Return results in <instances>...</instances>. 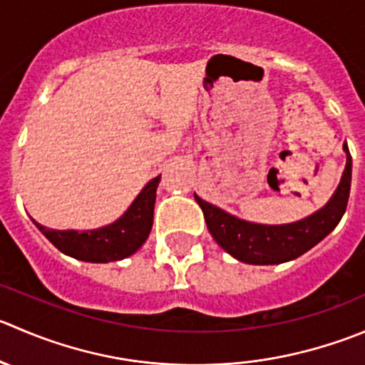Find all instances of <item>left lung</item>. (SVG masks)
I'll return each instance as SVG.
<instances>
[{
  "label": "left lung",
  "instance_id": "8db88e82",
  "mask_svg": "<svg viewBox=\"0 0 365 365\" xmlns=\"http://www.w3.org/2000/svg\"><path fill=\"white\" fill-rule=\"evenodd\" d=\"M344 151L348 162L341 183L330 201L310 217L291 225L267 226L242 221L194 194L203 210L208 232L222 250L246 264L269 265L294 260L321 242L344 215L351 187V155L346 144Z\"/></svg>",
  "mask_w": 365,
  "mask_h": 365
}]
</instances>
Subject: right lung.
Instances as JSON below:
<instances>
[{"label": "right lung", "mask_w": 365, "mask_h": 365, "mask_svg": "<svg viewBox=\"0 0 365 365\" xmlns=\"http://www.w3.org/2000/svg\"><path fill=\"white\" fill-rule=\"evenodd\" d=\"M160 176L151 180L121 219L93 232H56L35 222L42 235L62 253L85 262H115L135 253L153 226V208Z\"/></svg>", "instance_id": "obj_1"}]
</instances>
